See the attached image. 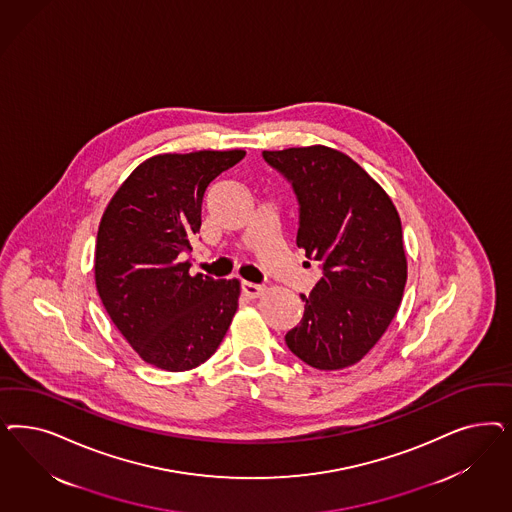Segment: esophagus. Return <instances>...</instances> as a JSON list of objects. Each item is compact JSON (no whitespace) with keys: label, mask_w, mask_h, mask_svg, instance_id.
<instances>
[{"label":"esophagus","mask_w":512,"mask_h":512,"mask_svg":"<svg viewBox=\"0 0 512 512\" xmlns=\"http://www.w3.org/2000/svg\"><path fill=\"white\" fill-rule=\"evenodd\" d=\"M241 292H243V296L248 297V299H256V297H260L264 294V288H262L260 284L243 281L241 282Z\"/></svg>","instance_id":"obj_1"}]
</instances>
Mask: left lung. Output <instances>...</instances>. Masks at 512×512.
I'll use <instances>...</instances> for the list:
<instances>
[{
  "mask_svg": "<svg viewBox=\"0 0 512 512\" xmlns=\"http://www.w3.org/2000/svg\"><path fill=\"white\" fill-rule=\"evenodd\" d=\"M292 184L297 247L322 277L284 341L299 360L331 371L360 362L396 316L407 281L401 220L388 194L360 165L322 145L264 150Z\"/></svg>",
  "mask_w": 512,
  "mask_h": 512,
  "instance_id": "left-lung-1",
  "label": "left lung"
}]
</instances>
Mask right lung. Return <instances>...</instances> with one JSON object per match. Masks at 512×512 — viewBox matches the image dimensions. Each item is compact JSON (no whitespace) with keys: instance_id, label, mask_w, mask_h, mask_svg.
<instances>
[{"instance_id":"right-lung-1","label":"right lung","mask_w":512,"mask_h":512,"mask_svg":"<svg viewBox=\"0 0 512 512\" xmlns=\"http://www.w3.org/2000/svg\"><path fill=\"white\" fill-rule=\"evenodd\" d=\"M245 154L154 156L118 188L101 218L94 265L101 303L135 352L165 371L207 362L237 311L239 281L190 277L179 256L192 250L209 184Z\"/></svg>"}]
</instances>
